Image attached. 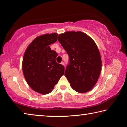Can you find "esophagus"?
Listing matches in <instances>:
<instances>
[{"label":"esophagus","mask_w":127,"mask_h":127,"mask_svg":"<svg viewBox=\"0 0 127 127\" xmlns=\"http://www.w3.org/2000/svg\"><path fill=\"white\" fill-rule=\"evenodd\" d=\"M61 64L62 65H63V66H65V63H64V62H61Z\"/></svg>","instance_id":"34e87169"}]
</instances>
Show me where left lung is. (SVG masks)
Masks as SVG:
<instances>
[{
	"label": "left lung",
	"mask_w": 127,
	"mask_h": 127,
	"mask_svg": "<svg viewBox=\"0 0 127 127\" xmlns=\"http://www.w3.org/2000/svg\"><path fill=\"white\" fill-rule=\"evenodd\" d=\"M58 40L69 56L65 75L72 88L79 93L91 91L98 81L102 68L98 48L94 40L80 31L66 32Z\"/></svg>",
	"instance_id": "1"
}]
</instances>
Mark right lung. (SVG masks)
<instances>
[{
	"mask_svg": "<svg viewBox=\"0 0 127 127\" xmlns=\"http://www.w3.org/2000/svg\"><path fill=\"white\" fill-rule=\"evenodd\" d=\"M57 33L36 37L25 51L22 64L24 77L29 87L35 92L46 95L52 92L65 67L56 61L57 53L49 45L57 40Z\"/></svg>",
	"mask_w": 127,
	"mask_h": 127,
	"instance_id": "1",
	"label": "right lung"
}]
</instances>
